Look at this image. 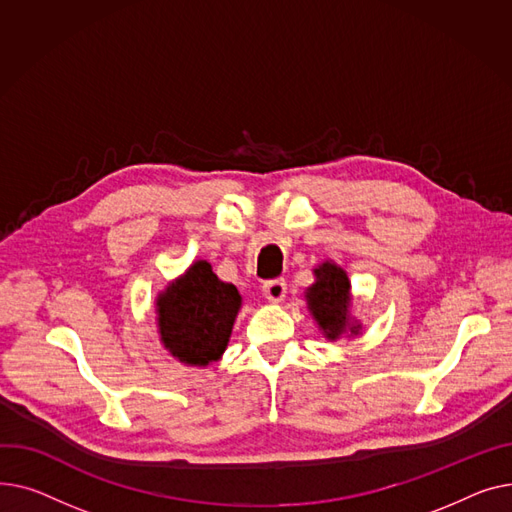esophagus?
Listing matches in <instances>:
<instances>
[{"instance_id": "obj_1", "label": "esophagus", "mask_w": 512, "mask_h": 512, "mask_svg": "<svg viewBox=\"0 0 512 512\" xmlns=\"http://www.w3.org/2000/svg\"><path fill=\"white\" fill-rule=\"evenodd\" d=\"M262 293H264V297L268 299V302L279 304L281 299L285 297V293H287V283H285V279L266 281V283L262 285Z\"/></svg>"}]
</instances>
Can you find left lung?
<instances>
[{
	"label": "left lung",
	"instance_id": "8db88e82",
	"mask_svg": "<svg viewBox=\"0 0 512 512\" xmlns=\"http://www.w3.org/2000/svg\"><path fill=\"white\" fill-rule=\"evenodd\" d=\"M314 277L316 283L306 289V302L324 337L337 341L343 335H359L362 324L349 316L351 281L345 270L326 260L314 268Z\"/></svg>",
	"mask_w": 512,
	"mask_h": 512
}]
</instances>
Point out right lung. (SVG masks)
Here are the masks:
<instances>
[{
	"label": "right lung",
	"instance_id": "1",
	"mask_svg": "<svg viewBox=\"0 0 512 512\" xmlns=\"http://www.w3.org/2000/svg\"><path fill=\"white\" fill-rule=\"evenodd\" d=\"M242 295L223 283L206 260L194 262L157 297L163 347L186 366L204 368L227 349Z\"/></svg>",
	"mask_w": 512,
	"mask_h": 512
}]
</instances>
